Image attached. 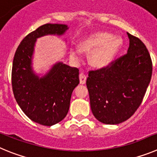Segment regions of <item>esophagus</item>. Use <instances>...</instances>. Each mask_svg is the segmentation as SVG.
<instances>
[{"instance_id": "esophagus-1", "label": "esophagus", "mask_w": 157, "mask_h": 157, "mask_svg": "<svg viewBox=\"0 0 157 157\" xmlns=\"http://www.w3.org/2000/svg\"><path fill=\"white\" fill-rule=\"evenodd\" d=\"M79 77H80V83L81 84H84L86 83V79H87V77L84 74V73H80V75H79Z\"/></svg>"}]
</instances>
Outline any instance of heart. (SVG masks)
Listing matches in <instances>:
<instances>
[{"mask_svg":"<svg viewBox=\"0 0 157 157\" xmlns=\"http://www.w3.org/2000/svg\"><path fill=\"white\" fill-rule=\"evenodd\" d=\"M123 44L121 36L109 32H98L87 36L80 41L79 49H71L70 57L80 61L81 52L91 54L90 57L91 65L96 69H105L113 61Z\"/></svg>","mask_w":157,"mask_h":157,"instance_id":"obj_1","label":"heart"}]
</instances>
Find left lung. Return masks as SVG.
Here are the masks:
<instances>
[{
    "instance_id": "obj_1",
    "label": "left lung",
    "mask_w": 157,
    "mask_h": 157,
    "mask_svg": "<svg viewBox=\"0 0 157 157\" xmlns=\"http://www.w3.org/2000/svg\"><path fill=\"white\" fill-rule=\"evenodd\" d=\"M127 33V54L109 67L89 72L86 81L93 115L105 124H121L135 113L152 77V60L145 45Z\"/></svg>"
}]
</instances>
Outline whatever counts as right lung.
I'll list each match as a JSON object with an SVG mask.
<instances>
[{"label":"right lung","mask_w":157,"mask_h":157,"mask_svg":"<svg viewBox=\"0 0 157 157\" xmlns=\"http://www.w3.org/2000/svg\"><path fill=\"white\" fill-rule=\"evenodd\" d=\"M68 29L65 24L43 25L24 38L14 56L12 84L15 100L31 121L44 126L58 124L67 115L72 93L80 83L79 70L57 62L44 75L36 74L33 68L34 47L37 38L63 36Z\"/></svg>","instance_id":"1"}]
</instances>
